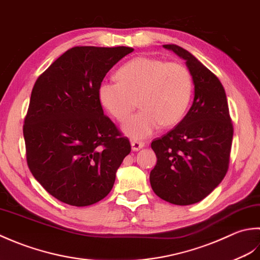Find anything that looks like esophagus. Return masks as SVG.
Returning <instances> with one entry per match:
<instances>
[{"label":"esophagus","instance_id":"1","mask_svg":"<svg viewBox=\"0 0 260 260\" xmlns=\"http://www.w3.org/2000/svg\"><path fill=\"white\" fill-rule=\"evenodd\" d=\"M144 147H145V144H144V142H141V141H132L131 142V148H132V150H134V151L140 150L141 148H144Z\"/></svg>","mask_w":260,"mask_h":260}]
</instances>
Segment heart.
Instances as JSON below:
<instances>
[{"label": "heart", "instance_id": "1", "mask_svg": "<svg viewBox=\"0 0 260 260\" xmlns=\"http://www.w3.org/2000/svg\"><path fill=\"white\" fill-rule=\"evenodd\" d=\"M119 82L103 81L99 86L102 107L120 122L142 109L122 126L124 135L141 140L160 125L169 128L181 122L193 94V79L182 63L151 57H137L116 73Z\"/></svg>", "mask_w": 260, "mask_h": 260}]
</instances>
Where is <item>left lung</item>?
I'll return each mask as SVG.
<instances>
[{
    "mask_svg": "<svg viewBox=\"0 0 260 260\" xmlns=\"http://www.w3.org/2000/svg\"><path fill=\"white\" fill-rule=\"evenodd\" d=\"M162 47L185 60L194 100L181 122L151 142L157 164L149 179L157 197L172 204L190 205L208 197L224 178L234 128L219 78L182 47Z\"/></svg>",
    "mask_w": 260,
    "mask_h": 260,
    "instance_id": "1",
    "label": "left lung"
}]
</instances>
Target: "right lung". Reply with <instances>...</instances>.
<instances>
[{"label":"right lung","instance_id":"right-lung-1","mask_svg":"<svg viewBox=\"0 0 260 260\" xmlns=\"http://www.w3.org/2000/svg\"><path fill=\"white\" fill-rule=\"evenodd\" d=\"M132 51L74 47L37 79L23 125L26 161L41 186L60 202L87 206L104 199L131 151L128 138L104 115L99 86Z\"/></svg>","mask_w":260,"mask_h":260}]
</instances>
